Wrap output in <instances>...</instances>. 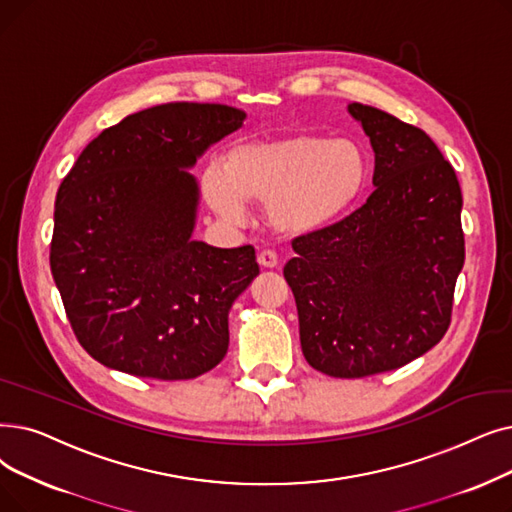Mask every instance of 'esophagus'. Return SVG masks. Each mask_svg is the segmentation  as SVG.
Segmentation results:
<instances>
[{"instance_id": "34e87169", "label": "esophagus", "mask_w": 512, "mask_h": 512, "mask_svg": "<svg viewBox=\"0 0 512 512\" xmlns=\"http://www.w3.org/2000/svg\"><path fill=\"white\" fill-rule=\"evenodd\" d=\"M257 261H259L261 268H265V270L278 268V255H276L274 251H261V253L257 255Z\"/></svg>"}]
</instances>
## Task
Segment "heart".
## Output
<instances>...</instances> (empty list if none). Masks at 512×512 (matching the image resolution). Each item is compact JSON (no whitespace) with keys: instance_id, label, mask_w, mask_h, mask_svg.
<instances>
[{"instance_id":"b5f03b06","label":"heart","mask_w":512,"mask_h":512,"mask_svg":"<svg viewBox=\"0 0 512 512\" xmlns=\"http://www.w3.org/2000/svg\"><path fill=\"white\" fill-rule=\"evenodd\" d=\"M366 182L368 159L358 142L299 133L234 146L221 173L203 175V194L226 224L240 226L247 205H257L274 232L299 238L335 224Z\"/></svg>"}]
</instances>
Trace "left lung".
Listing matches in <instances>:
<instances>
[{
  "label": "left lung",
  "instance_id": "left-lung-1",
  "mask_svg": "<svg viewBox=\"0 0 512 512\" xmlns=\"http://www.w3.org/2000/svg\"><path fill=\"white\" fill-rule=\"evenodd\" d=\"M374 150V192L335 226L293 240L284 265L305 360L335 379L402 368L435 347L464 265L462 192L425 131L347 104Z\"/></svg>",
  "mask_w": 512,
  "mask_h": 512
}]
</instances>
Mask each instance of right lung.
<instances>
[{
	"mask_svg": "<svg viewBox=\"0 0 512 512\" xmlns=\"http://www.w3.org/2000/svg\"><path fill=\"white\" fill-rule=\"evenodd\" d=\"M244 119L224 104L140 110L87 144L62 180L52 276L79 343L106 368L186 381L224 360L232 303L259 265L249 244L192 238L201 188L188 169Z\"/></svg>",
	"mask_w": 512,
	"mask_h": 512,
	"instance_id": "1",
	"label": "right lung"
}]
</instances>
